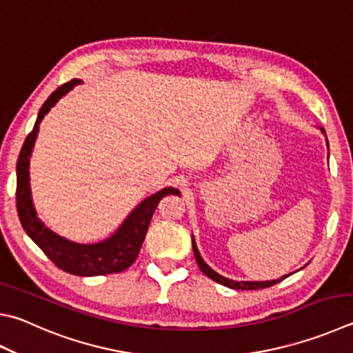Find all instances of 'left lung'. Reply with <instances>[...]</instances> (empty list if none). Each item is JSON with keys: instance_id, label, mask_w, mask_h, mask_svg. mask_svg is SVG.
<instances>
[{"instance_id": "obj_1", "label": "left lung", "mask_w": 353, "mask_h": 353, "mask_svg": "<svg viewBox=\"0 0 353 353\" xmlns=\"http://www.w3.org/2000/svg\"><path fill=\"white\" fill-rule=\"evenodd\" d=\"M319 131H321V132L324 134V136H325V131L323 130V128H319ZM325 145H327V148H329V140H327V137H325ZM191 239H193V252H194V256H196V261H197L199 268H201L203 274H207V276H208L210 279H213L214 283H217V284H222V285L230 287V288H236V290H258V288H265V287H272V285H274V284H278V283H281V281H283V279H285L287 276H290V274H293V273L284 274V276H281V278H278V279H272V281H234V279L225 278V276H222V274H219L217 272H214L213 268H211V267L207 264V262H205V261L202 259V256H201V253H199L197 245H196L194 236H191ZM305 265H307V264H305ZM303 268H304V267H303Z\"/></svg>"}]
</instances>
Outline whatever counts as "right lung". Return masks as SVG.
<instances>
[{"label": "right lung", "instance_id": "right-lung-1", "mask_svg": "<svg viewBox=\"0 0 353 353\" xmlns=\"http://www.w3.org/2000/svg\"><path fill=\"white\" fill-rule=\"evenodd\" d=\"M80 83L81 80L74 79L61 85L55 92L50 94V97L44 101L38 112L34 130L26 137L17 162V210L24 232L57 267L77 276H100V274L123 272L132 265L142 248L151 217L154 214L160 199L168 194L181 196V191L166 187L143 199L110 238L100 242L80 243L69 241L44 225V222L37 216L34 201H32L29 177L30 156L44 115L57 105V101L65 97L70 89Z\"/></svg>", "mask_w": 353, "mask_h": 353}]
</instances>
